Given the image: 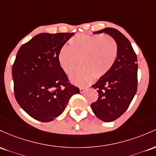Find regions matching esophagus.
<instances>
[{
    "mask_svg": "<svg viewBox=\"0 0 156 156\" xmlns=\"http://www.w3.org/2000/svg\"><path fill=\"white\" fill-rule=\"evenodd\" d=\"M80 93H81V94H83V93L86 91V88H84V87H80Z\"/></svg>",
    "mask_w": 156,
    "mask_h": 156,
    "instance_id": "34e87169",
    "label": "esophagus"
}]
</instances>
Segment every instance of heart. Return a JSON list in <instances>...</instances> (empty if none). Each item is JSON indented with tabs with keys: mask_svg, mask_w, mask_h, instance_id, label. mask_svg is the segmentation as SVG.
<instances>
[{
	"mask_svg": "<svg viewBox=\"0 0 156 156\" xmlns=\"http://www.w3.org/2000/svg\"><path fill=\"white\" fill-rule=\"evenodd\" d=\"M70 45L59 51V62L67 74L81 68L70 77L71 83L78 86H87L94 78L107 74L113 68L118 55V47L113 37L104 35L78 34L71 38Z\"/></svg>",
	"mask_w": 156,
	"mask_h": 156,
	"instance_id": "heart-1",
	"label": "heart"
}]
</instances>
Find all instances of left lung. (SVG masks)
I'll return each mask as SVG.
<instances>
[{
  "mask_svg": "<svg viewBox=\"0 0 156 156\" xmlns=\"http://www.w3.org/2000/svg\"><path fill=\"white\" fill-rule=\"evenodd\" d=\"M105 33L113 37L118 47L117 59L113 68L94 85L99 97L92 103L95 116L110 122L122 116L130 105L137 90V57L132 45L122 33L113 28H105L94 34Z\"/></svg>",
  "mask_w": 156,
  "mask_h": 156,
  "instance_id": "obj_1",
  "label": "left lung"
}]
</instances>
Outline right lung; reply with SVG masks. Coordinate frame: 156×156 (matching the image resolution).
Segmentation results:
<instances>
[{
    "mask_svg": "<svg viewBox=\"0 0 156 156\" xmlns=\"http://www.w3.org/2000/svg\"><path fill=\"white\" fill-rule=\"evenodd\" d=\"M74 33H41L22 45L12 66L15 99L34 119H56L80 89L69 83L59 51Z\"/></svg>",
    "mask_w": 156,
    "mask_h": 156,
    "instance_id": "add662e5",
    "label": "right lung"
}]
</instances>
